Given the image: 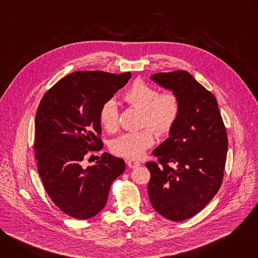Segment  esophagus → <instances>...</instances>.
Masks as SVG:
<instances>
[{
	"label": "esophagus",
	"instance_id": "34e87169",
	"mask_svg": "<svg viewBox=\"0 0 258 258\" xmlns=\"http://www.w3.org/2000/svg\"><path fill=\"white\" fill-rule=\"evenodd\" d=\"M126 164L130 168H135V167H138V166L141 165L140 162L138 160H135V159H127Z\"/></svg>",
	"mask_w": 258,
	"mask_h": 258
}]
</instances>
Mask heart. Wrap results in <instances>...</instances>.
Wrapping results in <instances>:
<instances>
[{
    "mask_svg": "<svg viewBox=\"0 0 258 258\" xmlns=\"http://www.w3.org/2000/svg\"><path fill=\"white\" fill-rule=\"evenodd\" d=\"M122 99L127 105L142 109V125L146 127L122 135L112 143L111 149L117 156L138 159L154 145V128L159 136H166L172 131L179 116L180 102L174 93H159L156 87L140 80L125 90ZM99 121L108 133L118 130V109L113 100H107L102 104Z\"/></svg>",
    "mask_w": 258,
    "mask_h": 258,
    "instance_id": "heart-1",
    "label": "heart"
}]
</instances>
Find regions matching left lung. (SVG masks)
<instances>
[{"instance_id":"1","label":"left lung","mask_w":258,"mask_h":258,"mask_svg":"<svg viewBox=\"0 0 258 258\" xmlns=\"http://www.w3.org/2000/svg\"><path fill=\"white\" fill-rule=\"evenodd\" d=\"M151 79L179 99L180 112L169 137L149 161L148 195L153 208L172 222L201 211L223 183L228 135L214 95L186 70L155 73Z\"/></svg>"}]
</instances>
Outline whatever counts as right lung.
Listing matches in <instances>:
<instances>
[{
    "label": "right lung",
    "instance_id": "add662e5",
    "mask_svg": "<svg viewBox=\"0 0 258 258\" xmlns=\"http://www.w3.org/2000/svg\"><path fill=\"white\" fill-rule=\"evenodd\" d=\"M131 72L76 71L42 98L34 122V156L44 188L65 214L88 219L108 199L111 183L125 169L124 160L103 153L95 165L85 159L103 148L99 111L124 87Z\"/></svg>",
    "mask_w": 258,
    "mask_h": 258
}]
</instances>
